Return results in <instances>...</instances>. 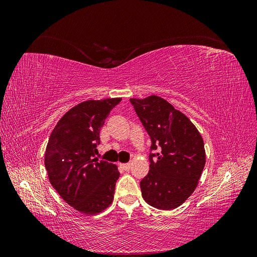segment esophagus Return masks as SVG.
<instances>
[{
	"mask_svg": "<svg viewBox=\"0 0 257 257\" xmlns=\"http://www.w3.org/2000/svg\"><path fill=\"white\" fill-rule=\"evenodd\" d=\"M124 170H125V172H128V170L131 169V164L130 163H125V164H121L120 165Z\"/></svg>",
	"mask_w": 257,
	"mask_h": 257,
	"instance_id": "1",
	"label": "esophagus"
}]
</instances>
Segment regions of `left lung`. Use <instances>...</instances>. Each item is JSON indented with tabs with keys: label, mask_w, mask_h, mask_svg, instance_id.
<instances>
[{
	"label": "left lung",
	"mask_w": 257,
	"mask_h": 257,
	"mask_svg": "<svg viewBox=\"0 0 257 257\" xmlns=\"http://www.w3.org/2000/svg\"><path fill=\"white\" fill-rule=\"evenodd\" d=\"M130 102L151 139L150 170L141 181L143 197L154 208L175 209L191 196L203 173V138L188 116L162 97Z\"/></svg>",
	"instance_id": "obj_1"
}]
</instances>
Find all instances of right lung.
<instances>
[{
	"label": "right lung",
	"mask_w": 257,
	"mask_h": 257,
	"mask_svg": "<svg viewBox=\"0 0 257 257\" xmlns=\"http://www.w3.org/2000/svg\"><path fill=\"white\" fill-rule=\"evenodd\" d=\"M121 98L87 100L67 111L53 128L45 166L53 189L84 214H96L112 203L116 166L97 159L99 131Z\"/></svg>",
	"instance_id": "right-lung-1"
}]
</instances>
